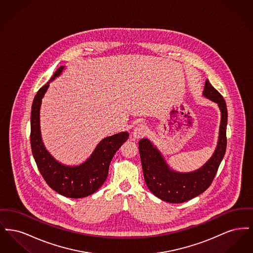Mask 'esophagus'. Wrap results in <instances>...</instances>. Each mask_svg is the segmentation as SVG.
Segmentation results:
<instances>
[{"mask_svg": "<svg viewBox=\"0 0 253 253\" xmlns=\"http://www.w3.org/2000/svg\"><path fill=\"white\" fill-rule=\"evenodd\" d=\"M148 132V128L147 126H145L144 124H138L137 126L134 127L133 131H132V136L136 139L141 138L145 136Z\"/></svg>", "mask_w": 253, "mask_h": 253, "instance_id": "1", "label": "esophagus"}]
</instances>
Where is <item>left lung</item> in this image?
<instances>
[{"mask_svg":"<svg viewBox=\"0 0 253 253\" xmlns=\"http://www.w3.org/2000/svg\"><path fill=\"white\" fill-rule=\"evenodd\" d=\"M203 95L218 104L221 111V123L215 152L201 168L191 172L170 169L161 153L149 139L143 138L139 141L145 183L157 197L169 203H183L204 193L213 180L226 153L228 110L225 99L208 80Z\"/></svg>","mask_w":253,"mask_h":253,"instance_id":"1","label":"left lung"}]
</instances>
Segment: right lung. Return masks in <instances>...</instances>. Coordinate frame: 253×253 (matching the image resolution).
Masks as SVG:
<instances>
[{
	"instance_id": "add662e5",
	"label": "right lung",
	"mask_w": 253,
	"mask_h": 253,
	"mask_svg": "<svg viewBox=\"0 0 253 253\" xmlns=\"http://www.w3.org/2000/svg\"><path fill=\"white\" fill-rule=\"evenodd\" d=\"M64 66H60L51 80L37 93L31 110L30 143L37 166L43 179L55 192L69 198H82L96 192L106 180L109 166L117 151L129 136L121 132L102 139L90 157L79 166H65L55 160L45 149L41 134L40 109L49 84L59 77Z\"/></svg>"
}]
</instances>
